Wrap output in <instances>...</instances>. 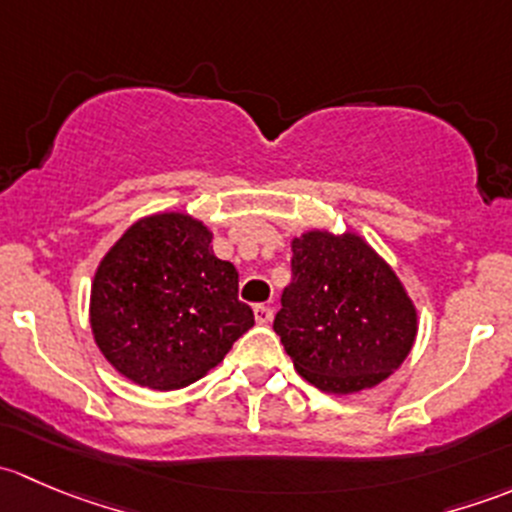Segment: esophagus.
Listing matches in <instances>:
<instances>
[{
    "label": "esophagus",
    "instance_id": "34e87169",
    "mask_svg": "<svg viewBox=\"0 0 512 512\" xmlns=\"http://www.w3.org/2000/svg\"><path fill=\"white\" fill-rule=\"evenodd\" d=\"M272 307H267V304H257L255 307V319H257V324H267V322H272Z\"/></svg>",
    "mask_w": 512,
    "mask_h": 512
}]
</instances>
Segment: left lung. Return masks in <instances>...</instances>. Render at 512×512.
<instances>
[{"label": "left lung", "mask_w": 512, "mask_h": 512, "mask_svg": "<svg viewBox=\"0 0 512 512\" xmlns=\"http://www.w3.org/2000/svg\"><path fill=\"white\" fill-rule=\"evenodd\" d=\"M275 317L294 369L322 391L354 394L384 381L414 347L416 309L399 277L361 240L304 232Z\"/></svg>", "instance_id": "obj_1"}]
</instances>
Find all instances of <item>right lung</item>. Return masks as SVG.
I'll use <instances>...</instances> for the list:
<instances>
[{
  "instance_id": "1",
  "label": "right lung",
  "mask_w": 512,
  "mask_h": 512,
  "mask_svg": "<svg viewBox=\"0 0 512 512\" xmlns=\"http://www.w3.org/2000/svg\"><path fill=\"white\" fill-rule=\"evenodd\" d=\"M213 232L183 213L128 227L98 265L91 329L131 381L180 389L223 361L255 324L237 297V270L213 255Z\"/></svg>"
}]
</instances>
